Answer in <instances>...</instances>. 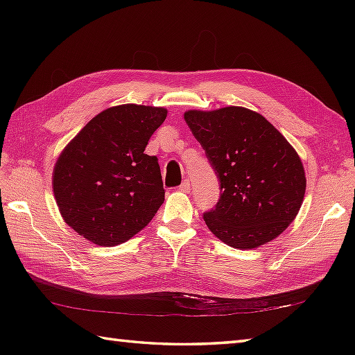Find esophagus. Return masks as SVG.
<instances>
[{
  "label": "esophagus",
  "mask_w": 355,
  "mask_h": 355,
  "mask_svg": "<svg viewBox=\"0 0 355 355\" xmlns=\"http://www.w3.org/2000/svg\"><path fill=\"white\" fill-rule=\"evenodd\" d=\"M178 189L182 191V192H189L191 191V182H189V180H184V182L180 184Z\"/></svg>",
  "instance_id": "obj_1"
}]
</instances>
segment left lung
I'll return each instance as SVG.
<instances>
[{
	"label": "left lung",
	"mask_w": 355,
	"mask_h": 355,
	"mask_svg": "<svg viewBox=\"0 0 355 355\" xmlns=\"http://www.w3.org/2000/svg\"><path fill=\"white\" fill-rule=\"evenodd\" d=\"M184 120L220 177L221 197L205 214L214 235L238 250L277 238L297 216L306 178L288 140L244 107L189 110Z\"/></svg>",
	"instance_id": "left-lung-1"
}]
</instances>
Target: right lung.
Segmentation results:
<instances>
[{
	"label": "right lung",
	"instance_id": "right-lung-1",
	"mask_svg": "<svg viewBox=\"0 0 355 355\" xmlns=\"http://www.w3.org/2000/svg\"><path fill=\"white\" fill-rule=\"evenodd\" d=\"M166 116L163 107L125 103L107 108L58 157L51 184L59 212L89 243H126L163 205L160 166L145 148Z\"/></svg>",
	"mask_w": 355,
	"mask_h": 355
}]
</instances>
